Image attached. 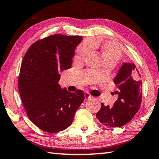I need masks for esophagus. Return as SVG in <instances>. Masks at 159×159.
Segmentation results:
<instances>
[{"label": "esophagus", "mask_w": 159, "mask_h": 159, "mask_svg": "<svg viewBox=\"0 0 159 159\" xmlns=\"http://www.w3.org/2000/svg\"><path fill=\"white\" fill-rule=\"evenodd\" d=\"M84 97H85V99H89L90 97H92V96H91V94L89 93V92H86V93L84 94Z\"/></svg>", "instance_id": "1"}]
</instances>
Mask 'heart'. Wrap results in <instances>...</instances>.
I'll list each match as a JSON object with an SVG mask.
<instances>
[{
    "mask_svg": "<svg viewBox=\"0 0 159 159\" xmlns=\"http://www.w3.org/2000/svg\"><path fill=\"white\" fill-rule=\"evenodd\" d=\"M90 45H94L99 49L100 54L103 58L106 66L113 67L121 59V51L114 44L109 42H92L89 45L82 44L77 48L76 52H75V60L80 62L84 59L89 52Z\"/></svg>",
    "mask_w": 159,
    "mask_h": 159,
    "instance_id": "heart-1",
    "label": "heart"
}]
</instances>
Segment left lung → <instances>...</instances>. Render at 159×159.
I'll list each match as a JSON object with an SVG mask.
<instances>
[{
	"instance_id": "1",
	"label": "left lung",
	"mask_w": 159,
	"mask_h": 159,
	"mask_svg": "<svg viewBox=\"0 0 159 159\" xmlns=\"http://www.w3.org/2000/svg\"><path fill=\"white\" fill-rule=\"evenodd\" d=\"M136 65L124 63L114 80L118 99L113 107L104 106L96 114L101 124L109 127H120L125 125L137 113L141 103L142 83Z\"/></svg>"
}]
</instances>
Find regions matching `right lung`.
<instances>
[{
  "mask_svg": "<svg viewBox=\"0 0 159 159\" xmlns=\"http://www.w3.org/2000/svg\"><path fill=\"white\" fill-rule=\"evenodd\" d=\"M81 36L52 35L34 43L22 61L18 89L27 115L43 131L56 133L71 125L84 99L82 90L70 92L58 82L70 69Z\"/></svg>",
  "mask_w": 159,
  "mask_h": 159,
  "instance_id": "1",
  "label": "right lung"
}]
</instances>
